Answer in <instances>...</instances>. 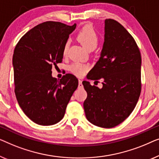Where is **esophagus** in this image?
I'll list each match as a JSON object with an SVG mask.
<instances>
[{
	"mask_svg": "<svg viewBox=\"0 0 159 159\" xmlns=\"http://www.w3.org/2000/svg\"><path fill=\"white\" fill-rule=\"evenodd\" d=\"M83 87V84H82V80H79V88H82Z\"/></svg>",
	"mask_w": 159,
	"mask_h": 159,
	"instance_id": "34e87169",
	"label": "esophagus"
}]
</instances>
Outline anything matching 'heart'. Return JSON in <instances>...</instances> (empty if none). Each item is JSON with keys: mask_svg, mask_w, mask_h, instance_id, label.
Instances as JSON below:
<instances>
[{"mask_svg": "<svg viewBox=\"0 0 159 159\" xmlns=\"http://www.w3.org/2000/svg\"><path fill=\"white\" fill-rule=\"evenodd\" d=\"M77 38L79 41L89 51H92L97 48L99 44V37L92 26L86 25L78 33ZM70 40H67L64 44L63 54L66 55L68 52ZM70 70L75 75L81 76L88 70V66L79 62H75L69 66Z\"/></svg>", "mask_w": 159, "mask_h": 159, "instance_id": "1", "label": "heart"}]
</instances>
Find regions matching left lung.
<instances>
[{"label":"left lung","mask_w":159,"mask_h":159,"mask_svg":"<svg viewBox=\"0 0 159 159\" xmlns=\"http://www.w3.org/2000/svg\"><path fill=\"white\" fill-rule=\"evenodd\" d=\"M141 55L131 34L114 19L104 21V42L100 57L87 79H102V88L82 82L87 92L84 108L96 126L111 128L129 117L141 91Z\"/></svg>","instance_id":"obj_1"}]
</instances>
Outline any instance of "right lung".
<instances>
[{"instance_id":"add662e5","label":"right lung","mask_w":159,"mask_h":159,"mask_svg":"<svg viewBox=\"0 0 159 159\" xmlns=\"http://www.w3.org/2000/svg\"><path fill=\"white\" fill-rule=\"evenodd\" d=\"M73 26L56 21L38 24L26 32L13 55L15 94L24 114L44 126L59 122L73 93L77 78L67 73L60 80L52 76V68L63 58V48Z\"/></svg>"}]
</instances>
